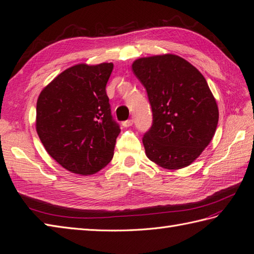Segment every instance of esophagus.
Returning a JSON list of instances; mask_svg holds the SVG:
<instances>
[{
	"instance_id": "obj_1",
	"label": "esophagus",
	"mask_w": 254,
	"mask_h": 254,
	"mask_svg": "<svg viewBox=\"0 0 254 254\" xmlns=\"http://www.w3.org/2000/svg\"><path fill=\"white\" fill-rule=\"evenodd\" d=\"M132 124H133V120H132V119H130V120L124 121V122L122 123V126H123L124 127H132Z\"/></svg>"
}]
</instances>
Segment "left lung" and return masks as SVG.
Masks as SVG:
<instances>
[{
	"label": "left lung",
	"instance_id": "1",
	"mask_svg": "<svg viewBox=\"0 0 254 254\" xmlns=\"http://www.w3.org/2000/svg\"><path fill=\"white\" fill-rule=\"evenodd\" d=\"M132 69L153 112V126L143 136L148 160L171 171L190 165L209 145L219 120L205 77L173 54L138 58Z\"/></svg>",
	"mask_w": 254,
	"mask_h": 254
}]
</instances>
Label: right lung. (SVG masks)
<instances>
[{"mask_svg":"<svg viewBox=\"0 0 254 254\" xmlns=\"http://www.w3.org/2000/svg\"><path fill=\"white\" fill-rule=\"evenodd\" d=\"M112 63L78 64L39 93L36 131L45 150L67 171L88 176L111 162L120 133L112 120L107 82Z\"/></svg>","mask_w":254,"mask_h":254,"instance_id":"1","label":"right lung"}]
</instances>
